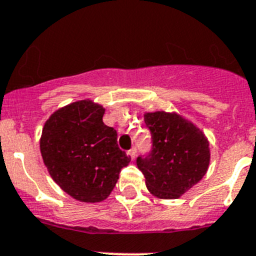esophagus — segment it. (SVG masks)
Listing matches in <instances>:
<instances>
[{"instance_id": "34e87169", "label": "esophagus", "mask_w": 256, "mask_h": 256, "mask_svg": "<svg viewBox=\"0 0 256 256\" xmlns=\"http://www.w3.org/2000/svg\"><path fill=\"white\" fill-rule=\"evenodd\" d=\"M128 155L131 158V160H134V159H135V158H136V149H135V148H132V149H131V150H128Z\"/></svg>"}]
</instances>
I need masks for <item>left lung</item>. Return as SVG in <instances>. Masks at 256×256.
I'll list each match as a JSON object with an SVG mask.
<instances>
[{"mask_svg": "<svg viewBox=\"0 0 256 256\" xmlns=\"http://www.w3.org/2000/svg\"><path fill=\"white\" fill-rule=\"evenodd\" d=\"M152 150L136 164L150 194L176 200L194 187L208 170L211 149L204 132L178 112H144Z\"/></svg>", "mask_w": 256, "mask_h": 256, "instance_id": "8db88e82", "label": "left lung"}]
</instances>
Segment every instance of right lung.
Returning a JSON list of instances; mask_svg holds the SVG:
<instances>
[{"instance_id": "obj_1", "label": "right lung", "mask_w": 256, "mask_h": 256, "mask_svg": "<svg viewBox=\"0 0 256 256\" xmlns=\"http://www.w3.org/2000/svg\"><path fill=\"white\" fill-rule=\"evenodd\" d=\"M104 114V107L90 98L72 102L50 114L40 136L42 162L52 180L86 204L106 200L130 163Z\"/></svg>"}]
</instances>
